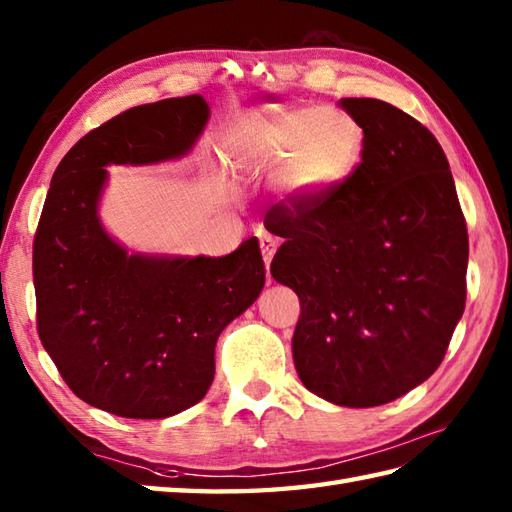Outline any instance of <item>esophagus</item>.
Here are the masks:
<instances>
[{
  "instance_id": "obj_1",
  "label": "esophagus",
  "mask_w": 512,
  "mask_h": 512,
  "mask_svg": "<svg viewBox=\"0 0 512 512\" xmlns=\"http://www.w3.org/2000/svg\"><path fill=\"white\" fill-rule=\"evenodd\" d=\"M259 246H262V255H264V262H266V268H268L270 262H273V255L277 250V239L270 237V235H262V237H259Z\"/></svg>"
}]
</instances>
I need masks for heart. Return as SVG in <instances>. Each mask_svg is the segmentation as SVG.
Here are the masks:
<instances>
[{"label": "heart", "instance_id": "heart-1", "mask_svg": "<svg viewBox=\"0 0 512 512\" xmlns=\"http://www.w3.org/2000/svg\"><path fill=\"white\" fill-rule=\"evenodd\" d=\"M363 138L352 118L319 107H284L248 123L244 149L248 169L284 171L295 198H319L350 176L361 160Z\"/></svg>", "mask_w": 512, "mask_h": 512}]
</instances>
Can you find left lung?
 <instances>
[{
    "label": "left lung",
    "mask_w": 512,
    "mask_h": 512,
    "mask_svg": "<svg viewBox=\"0 0 512 512\" xmlns=\"http://www.w3.org/2000/svg\"><path fill=\"white\" fill-rule=\"evenodd\" d=\"M363 127V160L319 198L277 206L270 264L301 317V383L341 407H378L442 363L466 301L469 235L440 143L378 99H341Z\"/></svg>",
    "instance_id": "1"
}]
</instances>
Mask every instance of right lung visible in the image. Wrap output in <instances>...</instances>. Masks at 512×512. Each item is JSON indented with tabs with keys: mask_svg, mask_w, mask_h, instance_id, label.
<instances>
[{
	"mask_svg": "<svg viewBox=\"0 0 512 512\" xmlns=\"http://www.w3.org/2000/svg\"><path fill=\"white\" fill-rule=\"evenodd\" d=\"M209 116L200 94L114 116L63 156L43 204L32 246L39 339L74 394L114 416L158 420L200 402L217 336L264 288L255 237L224 257L134 253L99 217L105 167L187 156Z\"/></svg>",
	"mask_w": 512,
	"mask_h": 512,
	"instance_id": "add662e5",
	"label": "right lung"
}]
</instances>
